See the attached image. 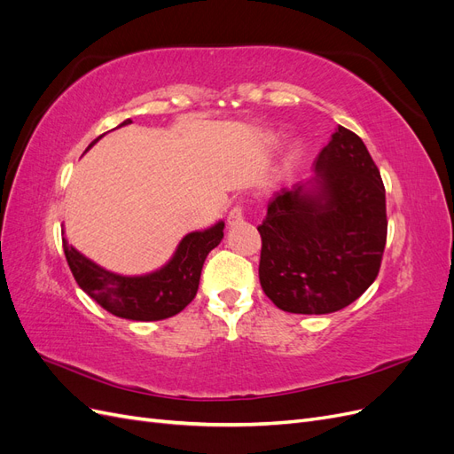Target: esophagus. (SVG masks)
Listing matches in <instances>:
<instances>
[{"instance_id":"obj_1","label":"esophagus","mask_w":454,"mask_h":454,"mask_svg":"<svg viewBox=\"0 0 454 454\" xmlns=\"http://www.w3.org/2000/svg\"><path fill=\"white\" fill-rule=\"evenodd\" d=\"M242 222H244V208H242V206H235V208L229 212L227 223H229V227H237Z\"/></svg>"}]
</instances>
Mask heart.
I'll list each match as a JSON object with an SVG mask.
<instances>
[{
	"mask_svg": "<svg viewBox=\"0 0 454 454\" xmlns=\"http://www.w3.org/2000/svg\"><path fill=\"white\" fill-rule=\"evenodd\" d=\"M301 159V151L299 149H294L290 155H287V167H295V164L299 162Z\"/></svg>",
	"mask_w": 454,
	"mask_h": 454,
	"instance_id": "heart-1",
	"label": "heart"
}]
</instances>
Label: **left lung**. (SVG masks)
Returning a JSON list of instances; mask_svg holds the SVG:
<instances>
[{"label":"left lung","instance_id":"1","mask_svg":"<svg viewBox=\"0 0 454 454\" xmlns=\"http://www.w3.org/2000/svg\"><path fill=\"white\" fill-rule=\"evenodd\" d=\"M312 177L269 200L259 282L274 305L294 314H329L375 282L387 244V197L365 144L337 127Z\"/></svg>","mask_w":454,"mask_h":454}]
</instances>
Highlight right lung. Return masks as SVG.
Here are the masks:
<instances>
[{
    "instance_id": "right-lung-1",
    "label": "right lung",
    "mask_w": 454,
    "mask_h": 454,
    "mask_svg": "<svg viewBox=\"0 0 454 454\" xmlns=\"http://www.w3.org/2000/svg\"><path fill=\"white\" fill-rule=\"evenodd\" d=\"M130 119L119 127L130 125ZM104 136V134H102ZM98 136L87 151L98 142ZM223 222L208 229L193 231L185 235L174 255L160 269L147 274H119L94 263L92 259L77 252L72 244L62 239L67 265L75 282L89 297L107 312L119 318L136 322H157L182 312L195 299L204 259L223 239Z\"/></svg>"
}]
</instances>
